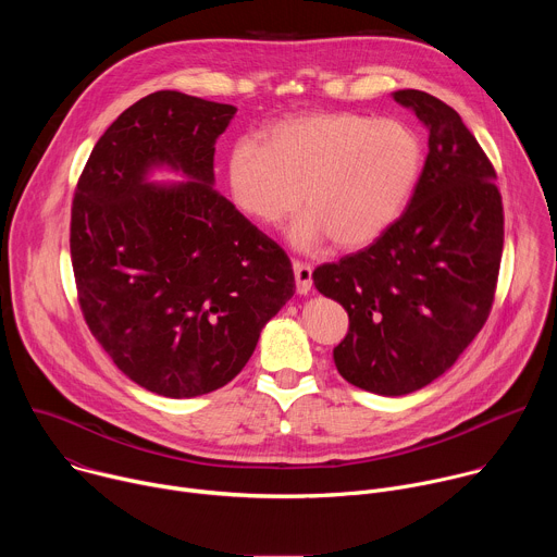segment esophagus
Instances as JSON below:
<instances>
[{"mask_svg":"<svg viewBox=\"0 0 557 557\" xmlns=\"http://www.w3.org/2000/svg\"><path fill=\"white\" fill-rule=\"evenodd\" d=\"M293 271H295V286H297V293H299V295H306V293L310 290V284H312V267L306 264V262L295 260V262H293Z\"/></svg>","mask_w":557,"mask_h":557,"instance_id":"1","label":"esophagus"}]
</instances>
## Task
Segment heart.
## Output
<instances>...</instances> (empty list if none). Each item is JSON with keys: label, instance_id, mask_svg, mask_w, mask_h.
<instances>
[{"label": "heart", "instance_id": "obj_1", "mask_svg": "<svg viewBox=\"0 0 557 557\" xmlns=\"http://www.w3.org/2000/svg\"><path fill=\"white\" fill-rule=\"evenodd\" d=\"M421 158L419 136L401 121L310 112L269 125L262 145L249 136L233 140L224 178L235 207L267 226L304 200L310 211L290 231L297 247L331 235L333 245L357 249L399 218Z\"/></svg>", "mask_w": 557, "mask_h": 557}]
</instances>
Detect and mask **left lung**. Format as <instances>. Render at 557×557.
I'll list each match as a JSON object with an SVG mask.
<instances>
[{"label":"left lung","instance_id":"obj_1","mask_svg":"<svg viewBox=\"0 0 557 557\" xmlns=\"http://www.w3.org/2000/svg\"><path fill=\"white\" fill-rule=\"evenodd\" d=\"M392 97L430 132L414 194L370 247L317 267L312 282L350 317L333 350L339 374L401 396L451 368L485 326L505 215L494 165L458 112L421 90Z\"/></svg>","mask_w":557,"mask_h":557}]
</instances>
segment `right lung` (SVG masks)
<instances>
[{
	"instance_id": "obj_1",
	"label": "right lung",
	"mask_w": 557,
	"mask_h": 557,
	"mask_svg": "<svg viewBox=\"0 0 557 557\" xmlns=\"http://www.w3.org/2000/svg\"><path fill=\"white\" fill-rule=\"evenodd\" d=\"M235 108L176 90L129 106L78 176L70 256L84 320L140 387L191 399L226 385L295 293L284 249L213 189ZM190 176L151 186L149 169Z\"/></svg>"
}]
</instances>
